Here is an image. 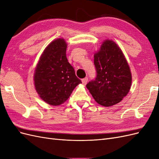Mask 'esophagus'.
<instances>
[{"instance_id": "obj_1", "label": "esophagus", "mask_w": 159, "mask_h": 159, "mask_svg": "<svg viewBox=\"0 0 159 159\" xmlns=\"http://www.w3.org/2000/svg\"><path fill=\"white\" fill-rule=\"evenodd\" d=\"M88 81V78H87V77H86V78H84V79H82V80H81V81H82V84L84 85H85L86 84H87Z\"/></svg>"}]
</instances>
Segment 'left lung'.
I'll use <instances>...</instances> for the list:
<instances>
[{
	"label": "left lung",
	"instance_id": "8db88e82",
	"mask_svg": "<svg viewBox=\"0 0 159 159\" xmlns=\"http://www.w3.org/2000/svg\"><path fill=\"white\" fill-rule=\"evenodd\" d=\"M97 76L86 85L95 102L105 107L119 103L129 93L132 76L123 52L113 40H106L94 54Z\"/></svg>",
	"mask_w": 159,
	"mask_h": 159
}]
</instances>
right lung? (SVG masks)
Returning <instances> with one entry per match:
<instances>
[{
	"label": "right lung",
	"mask_w": 159,
	"mask_h": 159,
	"mask_svg": "<svg viewBox=\"0 0 159 159\" xmlns=\"http://www.w3.org/2000/svg\"><path fill=\"white\" fill-rule=\"evenodd\" d=\"M67 43L63 38L52 41L36 65L34 81L40 98L48 104L60 105L81 83L66 57Z\"/></svg>",
	"instance_id": "obj_1"
}]
</instances>
